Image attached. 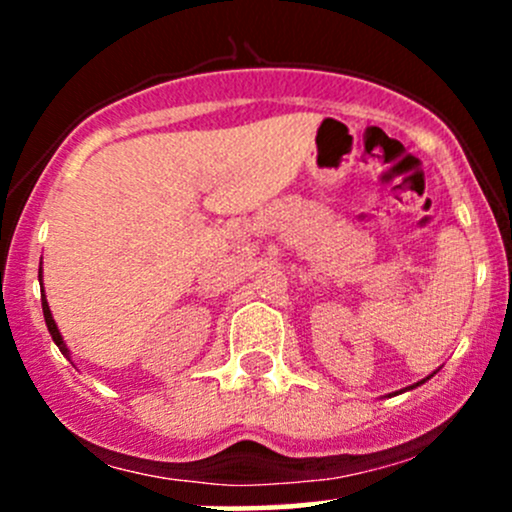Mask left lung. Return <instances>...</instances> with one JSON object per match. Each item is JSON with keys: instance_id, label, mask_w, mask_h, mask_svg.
I'll list each match as a JSON object with an SVG mask.
<instances>
[{"instance_id": "obj_1", "label": "left lung", "mask_w": 512, "mask_h": 512, "mask_svg": "<svg viewBox=\"0 0 512 512\" xmlns=\"http://www.w3.org/2000/svg\"><path fill=\"white\" fill-rule=\"evenodd\" d=\"M428 378H431V375H428ZM428 378H426V380H428ZM426 380H421V383H426ZM421 383H416V385H421ZM416 385H411V387H409V390H414V387H416Z\"/></svg>"}]
</instances>
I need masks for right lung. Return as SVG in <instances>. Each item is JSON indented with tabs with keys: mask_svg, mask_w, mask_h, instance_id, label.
<instances>
[{
	"mask_svg": "<svg viewBox=\"0 0 512 512\" xmlns=\"http://www.w3.org/2000/svg\"><path fill=\"white\" fill-rule=\"evenodd\" d=\"M38 279H43V269H40V272H38ZM40 301H43V315H45V325H48V330H50V334H52V342H55L57 346H60V351H62L64 356H69V349H67V344H64L62 334H60V330H57L55 320H52V313H50L48 298H45V291H43V296H40Z\"/></svg>",
	"mask_w": 512,
	"mask_h": 512,
	"instance_id": "1",
	"label": "right lung"
}]
</instances>
